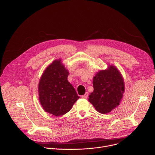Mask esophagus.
I'll return each instance as SVG.
<instances>
[{"label":"esophagus","mask_w":155,"mask_h":155,"mask_svg":"<svg viewBox=\"0 0 155 155\" xmlns=\"http://www.w3.org/2000/svg\"><path fill=\"white\" fill-rule=\"evenodd\" d=\"M87 96H88V93L87 92H86L84 95H83L81 97H82V98H83V99H86L87 97Z\"/></svg>","instance_id":"34e87169"}]
</instances>
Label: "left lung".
Wrapping results in <instances>:
<instances>
[{
  "mask_svg": "<svg viewBox=\"0 0 155 155\" xmlns=\"http://www.w3.org/2000/svg\"><path fill=\"white\" fill-rule=\"evenodd\" d=\"M93 84L94 91L89 96V101L97 112L108 114L120 104L124 84L120 73L114 66L99 72L93 78Z\"/></svg>",
  "mask_w": 155,
  "mask_h": 155,
  "instance_id": "8db88e82",
  "label": "left lung"
}]
</instances>
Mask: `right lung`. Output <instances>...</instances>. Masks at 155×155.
Returning a JSON list of instances; mask_svg holds the SVG:
<instances>
[{
  "instance_id": "obj_1",
  "label": "right lung",
  "mask_w": 155,
  "mask_h": 155,
  "mask_svg": "<svg viewBox=\"0 0 155 155\" xmlns=\"http://www.w3.org/2000/svg\"><path fill=\"white\" fill-rule=\"evenodd\" d=\"M69 72L55 60L44 71L38 84L39 100L45 112L59 117L68 113L79 99L68 81Z\"/></svg>"
}]
</instances>
